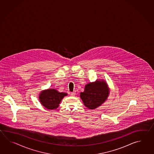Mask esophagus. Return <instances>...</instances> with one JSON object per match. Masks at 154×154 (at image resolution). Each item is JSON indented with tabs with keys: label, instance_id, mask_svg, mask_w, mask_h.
I'll return each instance as SVG.
<instances>
[{
	"label": "esophagus",
	"instance_id": "1",
	"mask_svg": "<svg viewBox=\"0 0 154 154\" xmlns=\"http://www.w3.org/2000/svg\"><path fill=\"white\" fill-rule=\"evenodd\" d=\"M75 92H72L71 94H70V95L72 96H75Z\"/></svg>",
	"mask_w": 154,
	"mask_h": 154
}]
</instances>
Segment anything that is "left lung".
Instances as JSON below:
<instances>
[{"label": "left lung", "mask_w": 154, "mask_h": 154, "mask_svg": "<svg viewBox=\"0 0 154 154\" xmlns=\"http://www.w3.org/2000/svg\"><path fill=\"white\" fill-rule=\"evenodd\" d=\"M109 95V88L103 80H96L85 85L80 98L86 107L94 109L105 102Z\"/></svg>", "instance_id": "8db88e82"}]
</instances>
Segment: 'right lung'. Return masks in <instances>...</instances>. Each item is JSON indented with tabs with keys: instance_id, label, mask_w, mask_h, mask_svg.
Instances as JSON below:
<instances>
[{
	"instance_id": "add662e5",
	"label": "right lung",
	"mask_w": 154,
	"mask_h": 154,
	"mask_svg": "<svg viewBox=\"0 0 154 154\" xmlns=\"http://www.w3.org/2000/svg\"><path fill=\"white\" fill-rule=\"evenodd\" d=\"M65 92H59L56 89H48L40 92L39 96L41 103L48 109L58 108L63 98L67 96Z\"/></svg>"
}]
</instances>
